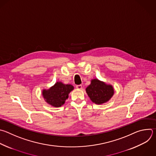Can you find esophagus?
Here are the masks:
<instances>
[{"mask_svg": "<svg viewBox=\"0 0 156 156\" xmlns=\"http://www.w3.org/2000/svg\"><path fill=\"white\" fill-rule=\"evenodd\" d=\"M76 87L78 89H82V85L81 84H80V85H76Z\"/></svg>", "mask_w": 156, "mask_h": 156, "instance_id": "34e87169", "label": "esophagus"}]
</instances>
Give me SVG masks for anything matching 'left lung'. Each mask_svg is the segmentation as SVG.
<instances>
[{"instance_id": "8db88e82", "label": "left lung", "mask_w": 156, "mask_h": 156, "mask_svg": "<svg viewBox=\"0 0 156 156\" xmlns=\"http://www.w3.org/2000/svg\"><path fill=\"white\" fill-rule=\"evenodd\" d=\"M86 90L91 101L98 105L108 101L114 94L112 85H108L97 79L92 80Z\"/></svg>"}]
</instances>
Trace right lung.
Instances as JSON below:
<instances>
[{"label": "right lung", "instance_id": "right-lung-1", "mask_svg": "<svg viewBox=\"0 0 156 156\" xmlns=\"http://www.w3.org/2000/svg\"><path fill=\"white\" fill-rule=\"evenodd\" d=\"M73 88L71 84L57 82L49 89L43 90L42 94L48 104L55 107H59L64 104L66 100L69 97V94Z\"/></svg>", "mask_w": 156, "mask_h": 156}]
</instances>
